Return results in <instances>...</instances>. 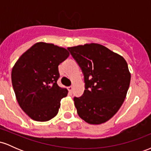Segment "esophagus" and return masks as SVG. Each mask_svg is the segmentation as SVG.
Masks as SVG:
<instances>
[{"instance_id":"34e87169","label":"esophagus","mask_w":151,"mask_h":151,"mask_svg":"<svg viewBox=\"0 0 151 151\" xmlns=\"http://www.w3.org/2000/svg\"><path fill=\"white\" fill-rule=\"evenodd\" d=\"M68 90H69V91H70V93H72V90H73V86H68Z\"/></svg>"}]
</instances>
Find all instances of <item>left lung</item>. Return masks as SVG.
Here are the masks:
<instances>
[{"label":"left lung","instance_id":"8db88e82","mask_svg":"<svg viewBox=\"0 0 151 151\" xmlns=\"http://www.w3.org/2000/svg\"><path fill=\"white\" fill-rule=\"evenodd\" d=\"M84 74L85 90L74 97L81 119L101 124L116 114L124 103L131 81L127 62L123 57L96 43L68 47Z\"/></svg>","mask_w":151,"mask_h":151}]
</instances>
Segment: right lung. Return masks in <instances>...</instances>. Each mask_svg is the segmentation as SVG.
<instances>
[{
	"label": "right lung",
	"mask_w": 151,
	"mask_h": 151,
	"mask_svg": "<svg viewBox=\"0 0 151 151\" xmlns=\"http://www.w3.org/2000/svg\"><path fill=\"white\" fill-rule=\"evenodd\" d=\"M63 47L37 42L22 54L12 70L11 79L20 108L31 119L47 121L58 113L68 91L60 87L58 66L69 57Z\"/></svg>",
	"instance_id": "obj_1"
}]
</instances>
